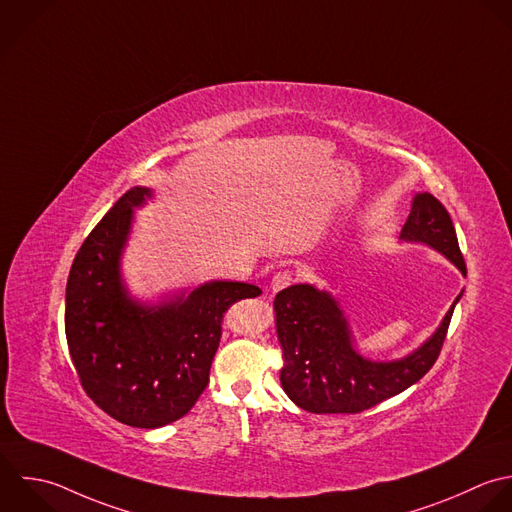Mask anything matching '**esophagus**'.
Wrapping results in <instances>:
<instances>
[{"instance_id": "obj_1", "label": "esophagus", "mask_w": 512, "mask_h": 512, "mask_svg": "<svg viewBox=\"0 0 512 512\" xmlns=\"http://www.w3.org/2000/svg\"><path fill=\"white\" fill-rule=\"evenodd\" d=\"M291 283H293V275H291L289 271H279V273H275L273 279H271V291L277 293V291L289 287Z\"/></svg>"}]
</instances>
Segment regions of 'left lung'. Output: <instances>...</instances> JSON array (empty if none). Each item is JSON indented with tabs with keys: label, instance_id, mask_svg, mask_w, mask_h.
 <instances>
[{
	"label": "left lung",
	"instance_id": "8db88e82",
	"mask_svg": "<svg viewBox=\"0 0 512 512\" xmlns=\"http://www.w3.org/2000/svg\"><path fill=\"white\" fill-rule=\"evenodd\" d=\"M399 239L431 247L467 277L453 221L431 193H415ZM461 297L463 291L417 349L399 359L375 361L359 353L349 319L331 291L309 283L279 291L273 309L283 355V391L297 407L317 415L361 413L403 393L435 365Z\"/></svg>",
	"mask_w": 512,
	"mask_h": 512
}]
</instances>
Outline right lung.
<instances>
[{
  "mask_svg": "<svg viewBox=\"0 0 512 512\" xmlns=\"http://www.w3.org/2000/svg\"><path fill=\"white\" fill-rule=\"evenodd\" d=\"M155 197L127 191L77 251L65 289V337L85 393L115 421L159 429L195 405L209 381L223 313L257 285L213 279L157 299L131 293L123 255L135 211Z\"/></svg>",
  "mask_w": 512,
  "mask_h": 512,
  "instance_id": "1",
  "label": "right lung"
}]
</instances>
